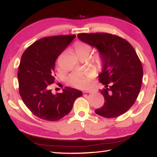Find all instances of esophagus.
Returning a JSON list of instances; mask_svg holds the SVG:
<instances>
[{
  "label": "esophagus",
  "mask_w": 157,
  "mask_h": 157,
  "mask_svg": "<svg viewBox=\"0 0 157 157\" xmlns=\"http://www.w3.org/2000/svg\"><path fill=\"white\" fill-rule=\"evenodd\" d=\"M94 90H85L84 91V93H91V92H93Z\"/></svg>",
  "instance_id": "1"
}]
</instances>
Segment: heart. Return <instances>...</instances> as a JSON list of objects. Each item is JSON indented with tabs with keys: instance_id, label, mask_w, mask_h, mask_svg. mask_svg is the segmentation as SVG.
I'll return each mask as SVG.
<instances>
[{
	"instance_id": "b5f03b06",
	"label": "heart",
	"mask_w": 157,
	"mask_h": 157,
	"mask_svg": "<svg viewBox=\"0 0 157 157\" xmlns=\"http://www.w3.org/2000/svg\"><path fill=\"white\" fill-rule=\"evenodd\" d=\"M92 48L89 44L82 42H76L73 45V50L78 58L89 56ZM91 63L96 69H100L103 66L104 58L101 54H96L91 58ZM94 73L88 71L84 73H73L69 77V80L71 84L78 88H84L88 85V79L93 78Z\"/></svg>"
}]
</instances>
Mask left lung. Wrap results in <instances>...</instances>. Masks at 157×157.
I'll use <instances>...</instances> for the list:
<instances>
[{
  "label": "left lung",
  "mask_w": 157,
  "mask_h": 157,
  "mask_svg": "<svg viewBox=\"0 0 157 157\" xmlns=\"http://www.w3.org/2000/svg\"><path fill=\"white\" fill-rule=\"evenodd\" d=\"M78 38L95 47L104 58L99 81L104 104L95 111L105 118L123 115L135 104L140 92L143 67L133 47L126 40L107 33H82Z\"/></svg>",
  "instance_id": "obj_1"
}]
</instances>
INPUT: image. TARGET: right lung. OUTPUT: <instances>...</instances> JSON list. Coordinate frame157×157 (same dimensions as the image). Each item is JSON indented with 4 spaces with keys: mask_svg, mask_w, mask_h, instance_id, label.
<instances>
[{
    "mask_svg": "<svg viewBox=\"0 0 157 157\" xmlns=\"http://www.w3.org/2000/svg\"><path fill=\"white\" fill-rule=\"evenodd\" d=\"M75 35L42 38L25 51L18 72L19 93L29 110L43 120L58 121L69 114L82 91L67 87L53 94L49 85L55 82L56 60Z\"/></svg>",
    "mask_w": 157,
    "mask_h": 157,
    "instance_id": "right-lung-1",
    "label": "right lung"
}]
</instances>
